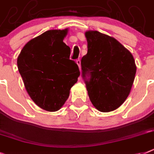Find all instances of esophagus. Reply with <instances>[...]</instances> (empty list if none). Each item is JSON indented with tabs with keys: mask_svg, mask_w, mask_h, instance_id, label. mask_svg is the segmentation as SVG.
<instances>
[{
	"mask_svg": "<svg viewBox=\"0 0 154 154\" xmlns=\"http://www.w3.org/2000/svg\"><path fill=\"white\" fill-rule=\"evenodd\" d=\"M76 63L78 64L79 68V69L81 70V60H80V59L76 60Z\"/></svg>",
	"mask_w": 154,
	"mask_h": 154,
	"instance_id": "34e87169",
	"label": "esophagus"
}]
</instances>
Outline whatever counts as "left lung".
Listing matches in <instances>:
<instances>
[{
    "mask_svg": "<svg viewBox=\"0 0 154 154\" xmlns=\"http://www.w3.org/2000/svg\"><path fill=\"white\" fill-rule=\"evenodd\" d=\"M87 53L81 60L82 77L97 110L113 111L130 94L136 73L131 53L114 38L86 31Z\"/></svg>",
    "mask_w": 154,
    "mask_h": 154,
    "instance_id": "obj_1",
    "label": "left lung"
}]
</instances>
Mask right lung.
Returning a JSON list of instances; mask_svg holds the SVG:
<instances>
[{
    "label": "right lung",
    "instance_id": "add662e5",
    "mask_svg": "<svg viewBox=\"0 0 154 154\" xmlns=\"http://www.w3.org/2000/svg\"><path fill=\"white\" fill-rule=\"evenodd\" d=\"M65 30H47L24 45L18 57V69L34 102L46 111L59 110L80 72L70 60V47L63 42Z\"/></svg>",
    "mask_w": 154,
    "mask_h": 154
}]
</instances>
